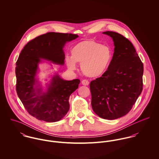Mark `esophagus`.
<instances>
[{
	"mask_svg": "<svg viewBox=\"0 0 159 159\" xmlns=\"http://www.w3.org/2000/svg\"><path fill=\"white\" fill-rule=\"evenodd\" d=\"M81 83L84 86H88L89 84V82L88 80H83L81 81Z\"/></svg>",
	"mask_w": 159,
	"mask_h": 159,
	"instance_id": "esophagus-1",
	"label": "esophagus"
}]
</instances>
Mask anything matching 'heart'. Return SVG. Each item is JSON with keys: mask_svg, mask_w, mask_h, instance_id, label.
Segmentation results:
<instances>
[{"mask_svg": "<svg viewBox=\"0 0 159 159\" xmlns=\"http://www.w3.org/2000/svg\"><path fill=\"white\" fill-rule=\"evenodd\" d=\"M112 58V51L108 46L87 40L75 46L71 50V57L66 56L65 60L69 70H76V63H79L86 76L95 78L107 71Z\"/></svg>", "mask_w": 159, "mask_h": 159, "instance_id": "b5f03b06", "label": "heart"}]
</instances>
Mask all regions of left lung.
<instances>
[{"label": "left lung", "instance_id": "1", "mask_svg": "<svg viewBox=\"0 0 159 159\" xmlns=\"http://www.w3.org/2000/svg\"><path fill=\"white\" fill-rule=\"evenodd\" d=\"M112 38L113 56L108 69L90 83L93 111L108 120L128 113L143 90V64L132 43L114 32H103Z\"/></svg>", "mask_w": 159, "mask_h": 159}]
</instances>
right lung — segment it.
I'll use <instances>...</instances> for the list:
<instances>
[{
    "mask_svg": "<svg viewBox=\"0 0 159 159\" xmlns=\"http://www.w3.org/2000/svg\"><path fill=\"white\" fill-rule=\"evenodd\" d=\"M78 37L76 34L48 32L27 43L19 56L15 68L16 92L27 112L39 120L54 122L68 113L69 97L78 88L80 80H64L56 73L44 91L37 75L42 59L63 66L64 46Z\"/></svg>",
    "mask_w": 159,
    "mask_h": 159,
    "instance_id": "1",
    "label": "right lung"
}]
</instances>
